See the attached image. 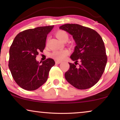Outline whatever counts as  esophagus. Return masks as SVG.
<instances>
[{
	"label": "esophagus",
	"mask_w": 120,
	"mask_h": 120,
	"mask_svg": "<svg viewBox=\"0 0 120 120\" xmlns=\"http://www.w3.org/2000/svg\"><path fill=\"white\" fill-rule=\"evenodd\" d=\"M55 63L56 64H60V63H61V62L60 61V60H56Z\"/></svg>",
	"instance_id": "34e87169"
}]
</instances>
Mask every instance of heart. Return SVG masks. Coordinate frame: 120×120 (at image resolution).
<instances>
[{
	"mask_svg": "<svg viewBox=\"0 0 120 120\" xmlns=\"http://www.w3.org/2000/svg\"><path fill=\"white\" fill-rule=\"evenodd\" d=\"M56 35L57 38L62 41H67L69 39V35L67 32L60 30L57 31ZM69 54V51L67 49L58 51H55L50 54V57L56 60H61L64 59Z\"/></svg>",
	"mask_w": 120,
	"mask_h": 120,
	"instance_id": "obj_1",
	"label": "heart"
}]
</instances>
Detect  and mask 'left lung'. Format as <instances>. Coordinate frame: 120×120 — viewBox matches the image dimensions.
<instances>
[{
  "label": "left lung",
  "instance_id": "8db88e82",
  "mask_svg": "<svg viewBox=\"0 0 120 120\" xmlns=\"http://www.w3.org/2000/svg\"><path fill=\"white\" fill-rule=\"evenodd\" d=\"M60 29L73 35L76 46L70 56L75 64L65 73L67 81L79 90H85L96 84L104 73L107 63L104 43L101 35L93 29L78 24H65ZM80 61L79 67L76 63Z\"/></svg>",
  "mask_w": 120,
  "mask_h": 120
}]
</instances>
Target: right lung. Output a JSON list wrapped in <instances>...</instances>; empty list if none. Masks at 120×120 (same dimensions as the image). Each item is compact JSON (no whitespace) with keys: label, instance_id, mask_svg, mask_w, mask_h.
Returning <instances> with one entry per match:
<instances>
[{"label":"right lung","instance_id":"right-lung-1","mask_svg":"<svg viewBox=\"0 0 120 120\" xmlns=\"http://www.w3.org/2000/svg\"><path fill=\"white\" fill-rule=\"evenodd\" d=\"M53 26L39 27L22 31L15 38L9 50V68L15 81L27 91L38 89L46 82L51 68L55 64L47 58L41 64L36 60L43 52L47 35Z\"/></svg>","mask_w":120,"mask_h":120}]
</instances>
